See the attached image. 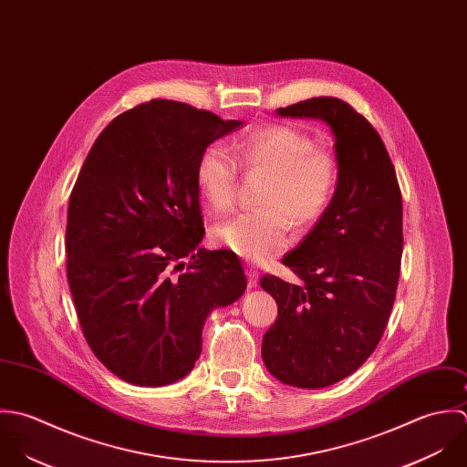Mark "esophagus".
<instances>
[{"mask_svg": "<svg viewBox=\"0 0 467 467\" xmlns=\"http://www.w3.org/2000/svg\"><path fill=\"white\" fill-rule=\"evenodd\" d=\"M245 275H247V285L249 288H256L258 286V271L254 267H247L245 269Z\"/></svg>", "mask_w": 467, "mask_h": 467, "instance_id": "1", "label": "esophagus"}]
</instances>
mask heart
<instances>
[{"label": "heart", "mask_w": 467, "mask_h": 467, "mask_svg": "<svg viewBox=\"0 0 467 467\" xmlns=\"http://www.w3.org/2000/svg\"><path fill=\"white\" fill-rule=\"evenodd\" d=\"M233 155L242 168L269 173L260 198L265 207L218 223L213 236L240 258L262 264L290 245V220L306 227L323 214L336 187V164L330 155L314 150L308 135L290 126H269L244 135L233 142ZM236 173V163L220 144H209L200 153L194 181L211 209L231 207Z\"/></svg>", "instance_id": "heart-1"}]
</instances>
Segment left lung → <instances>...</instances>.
<instances>
[{"instance_id": "8db88e82", "label": "left lung", "mask_w": 467, "mask_h": 467, "mask_svg": "<svg viewBox=\"0 0 467 467\" xmlns=\"http://www.w3.org/2000/svg\"><path fill=\"white\" fill-rule=\"evenodd\" d=\"M276 115L317 119L334 135L332 200L283 258L301 283L260 281L278 303L262 343L267 370L283 384L316 389L356 372L382 337L400 273L402 196L379 133L341 99L314 97Z\"/></svg>"}]
</instances>
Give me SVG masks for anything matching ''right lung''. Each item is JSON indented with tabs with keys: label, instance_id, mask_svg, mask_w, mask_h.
<instances>
[{
	"label": "right lung",
	"instance_id": "add662e5",
	"mask_svg": "<svg viewBox=\"0 0 467 467\" xmlns=\"http://www.w3.org/2000/svg\"><path fill=\"white\" fill-rule=\"evenodd\" d=\"M240 126L153 99L115 117L83 164L68 202L67 278L95 358L126 382L186 377L207 316L247 288L234 253L200 247L194 181L200 153Z\"/></svg>",
	"mask_w": 467,
	"mask_h": 467
}]
</instances>
